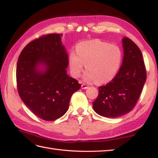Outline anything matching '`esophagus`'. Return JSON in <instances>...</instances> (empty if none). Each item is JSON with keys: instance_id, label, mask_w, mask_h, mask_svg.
<instances>
[{"instance_id": "34e87169", "label": "esophagus", "mask_w": 158, "mask_h": 158, "mask_svg": "<svg viewBox=\"0 0 158 158\" xmlns=\"http://www.w3.org/2000/svg\"><path fill=\"white\" fill-rule=\"evenodd\" d=\"M88 87H89V85L85 84V83H83V84L81 85V87H82V89H87V88H88Z\"/></svg>"}]
</instances>
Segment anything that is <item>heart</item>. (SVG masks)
<instances>
[{
    "label": "heart",
    "instance_id": "obj_1",
    "mask_svg": "<svg viewBox=\"0 0 158 158\" xmlns=\"http://www.w3.org/2000/svg\"><path fill=\"white\" fill-rule=\"evenodd\" d=\"M76 53L71 52L69 55L72 76L78 78L85 64L87 72L85 78L95 80L98 84L107 82L114 78L123 59V53L118 45L100 40L80 43L76 47Z\"/></svg>",
    "mask_w": 158,
    "mask_h": 158
}]
</instances>
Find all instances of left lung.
<instances>
[{
    "instance_id": "obj_1",
    "label": "left lung",
    "mask_w": 158,
    "mask_h": 158,
    "mask_svg": "<svg viewBox=\"0 0 158 158\" xmlns=\"http://www.w3.org/2000/svg\"><path fill=\"white\" fill-rule=\"evenodd\" d=\"M124 57L120 70L111 82L99 87V94L93 102L98 114L117 118L134 108L147 79L142 52L129 38L123 39Z\"/></svg>"
}]
</instances>
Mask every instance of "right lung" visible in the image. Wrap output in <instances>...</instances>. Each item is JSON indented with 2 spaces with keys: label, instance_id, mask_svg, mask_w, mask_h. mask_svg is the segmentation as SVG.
Returning <instances> with one entry per match:
<instances>
[{
  "label": "right lung",
  "instance_id": "obj_1",
  "mask_svg": "<svg viewBox=\"0 0 158 158\" xmlns=\"http://www.w3.org/2000/svg\"><path fill=\"white\" fill-rule=\"evenodd\" d=\"M61 34H49L27 44L16 66L19 94L25 105L42 120L53 121L69 109L72 94L81 87L67 74L68 55ZM44 65V70L39 66Z\"/></svg>",
  "mask_w": 158,
  "mask_h": 158
}]
</instances>
